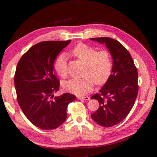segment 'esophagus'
I'll list each match as a JSON object with an SVG mask.
<instances>
[{
  "mask_svg": "<svg viewBox=\"0 0 157 157\" xmlns=\"http://www.w3.org/2000/svg\"><path fill=\"white\" fill-rule=\"evenodd\" d=\"M78 98L79 100H90V97L89 96H78Z\"/></svg>",
  "mask_w": 157,
  "mask_h": 157,
  "instance_id": "34e87169",
  "label": "esophagus"
}]
</instances>
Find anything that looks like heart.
Returning <instances> with one entry per match:
<instances>
[{
  "instance_id": "heart-1",
  "label": "heart",
  "mask_w": 157,
  "mask_h": 157,
  "mask_svg": "<svg viewBox=\"0 0 157 157\" xmlns=\"http://www.w3.org/2000/svg\"><path fill=\"white\" fill-rule=\"evenodd\" d=\"M72 55L85 63L84 78L69 79L63 84V88L73 94L81 95L92 90L95 83L103 84L108 80L112 71V59L108 50L97 51L95 48L85 44H79L72 50ZM55 70L61 78L67 76V59L65 55L57 57Z\"/></svg>"
}]
</instances>
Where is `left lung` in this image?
I'll use <instances>...</instances> for the list:
<instances>
[{
    "instance_id": "1",
    "label": "left lung",
    "mask_w": 157,
    "mask_h": 157,
    "mask_svg": "<svg viewBox=\"0 0 157 157\" xmlns=\"http://www.w3.org/2000/svg\"><path fill=\"white\" fill-rule=\"evenodd\" d=\"M91 39L105 44L113 59L109 78L99 93L91 96L100 104L91 118L101 126L112 127L123 121L134 105L139 91L137 68L128 50L116 39L109 37Z\"/></svg>"
}]
</instances>
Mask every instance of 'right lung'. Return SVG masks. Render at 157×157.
Returning <instances> with one entry per match:
<instances>
[{
	"instance_id": "obj_1",
	"label": "right lung",
	"mask_w": 157,
	"mask_h": 157,
	"mask_svg": "<svg viewBox=\"0 0 157 157\" xmlns=\"http://www.w3.org/2000/svg\"><path fill=\"white\" fill-rule=\"evenodd\" d=\"M71 41H42L32 46L18 62L14 75L17 101L34 125L55 129L64 123L69 103L76 97L68 93L55 97L59 82L54 71L55 60Z\"/></svg>"
}]
</instances>
